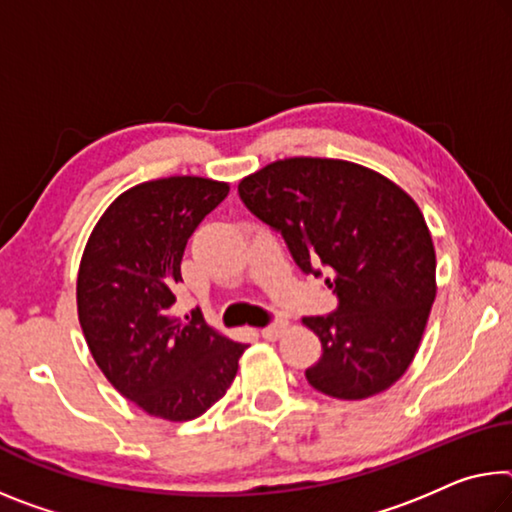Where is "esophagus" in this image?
Segmentation results:
<instances>
[{
	"instance_id": "1",
	"label": "esophagus",
	"mask_w": 512,
	"mask_h": 512,
	"mask_svg": "<svg viewBox=\"0 0 512 512\" xmlns=\"http://www.w3.org/2000/svg\"><path fill=\"white\" fill-rule=\"evenodd\" d=\"M285 330H287V323L285 321H273V323H269V326L262 328L259 332H262L264 339H278Z\"/></svg>"
}]
</instances>
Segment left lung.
Segmentation results:
<instances>
[{
  "mask_svg": "<svg viewBox=\"0 0 512 512\" xmlns=\"http://www.w3.org/2000/svg\"><path fill=\"white\" fill-rule=\"evenodd\" d=\"M239 198L337 298L330 314L303 319L323 348L307 383L346 401L396 383L435 300L433 239L415 200L369 168L312 157L257 170Z\"/></svg>",
  "mask_w": 512,
  "mask_h": 512,
  "instance_id": "1",
  "label": "left lung"
}]
</instances>
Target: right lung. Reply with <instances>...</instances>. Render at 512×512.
<instances>
[{
	"instance_id": "1",
	"label": "right lung",
	"mask_w": 512,
	"mask_h": 512,
	"mask_svg": "<svg viewBox=\"0 0 512 512\" xmlns=\"http://www.w3.org/2000/svg\"><path fill=\"white\" fill-rule=\"evenodd\" d=\"M230 186L168 177L111 202L86 243L77 310L97 367L148 415L189 421L232 385L246 344L218 335L193 310L173 319L186 241Z\"/></svg>"
}]
</instances>
